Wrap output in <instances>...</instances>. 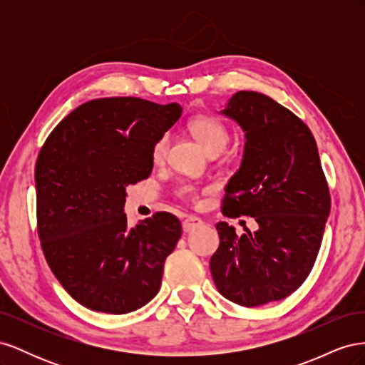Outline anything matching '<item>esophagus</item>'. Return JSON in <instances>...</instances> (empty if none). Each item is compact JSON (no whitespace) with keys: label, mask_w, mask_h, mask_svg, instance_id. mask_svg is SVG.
<instances>
[{"label":"esophagus","mask_w":365,"mask_h":365,"mask_svg":"<svg viewBox=\"0 0 365 365\" xmlns=\"http://www.w3.org/2000/svg\"><path fill=\"white\" fill-rule=\"evenodd\" d=\"M202 224H204L202 219H200L197 216H189V217L184 219L182 230H184V233H192V231L202 227Z\"/></svg>","instance_id":"obj_1"}]
</instances>
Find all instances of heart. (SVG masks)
Returning <instances> with one entry per match:
<instances>
[{
	"label": "heart",
	"instance_id": "heart-1",
	"mask_svg": "<svg viewBox=\"0 0 365 365\" xmlns=\"http://www.w3.org/2000/svg\"><path fill=\"white\" fill-rule=\"evenodd\" d=\"M190 132L197 140V143L205 149L207 153L222 152L230 141V132L224 121H220L219 118L212 115H200L193 118L190 121ZM169 134H163L155 140L150 150L153 163L160 164L165 160L169 152ZM176 193H178V196H181L182 200H189L193 202H197V200H200V193H197L196 187L187 182L181 184Z\"/></svg>",
	"mask_w": 365,
	"mask_h": 365
}]
</instances>
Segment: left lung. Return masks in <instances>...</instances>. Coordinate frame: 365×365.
Instances as JSON below:
<instances>
[{"label":"left lung","instance_id":"8db88e82","mask_svg":"<svg viewBox=\"0 0 365 365\" xmlns=\"http://www.w3.org/2000/svg\"><path fill=\"white\" fill-rule=\"evenodd\" d=\"M222 114L245 132L244 160L225 187L222 213L251 216L259 228L237 236L227 222L216 224L220 242L210 271L228 300L262 306L291 295L312 271L330 193L312 132L288 108L239 91Z\"/></svg>","mask_w":365,"mask_h":365}]
</instances>
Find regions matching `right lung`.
<instances>
[{"label": "right lung", "instance_id": "right-lung-1", "mask_svg": "<svg viewBox=\"0 0 365 365\" xmlns=\"http://www.w3.org/2000/svg\"><path fill=\"white\" fill-rule=\"evenodd\" d=\"M181 111L138 97L96 98L65 117L39 150L43 256L63 289L91 311L128 314L160 291L180 219L158 212L129 228L123 207L126 187L149 178L152 145Z\"/></svg>", "mask_w": 365, "mask_h": 365}]
</instances>
